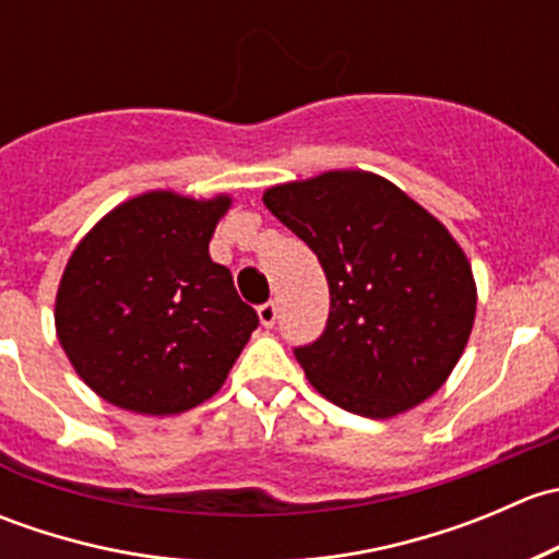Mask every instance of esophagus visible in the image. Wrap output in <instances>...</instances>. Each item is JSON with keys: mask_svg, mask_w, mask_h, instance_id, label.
Returning <instances> with one entry per match:
<instances>
[{"mask_svg": "<svg viewBox=\"0 0 559 559\" xmlns=\"http://www.w3.org/2000/svg\"><path fill=\"white\" fill-rule=\"evenodd\" d=\"M259 321H262L264 326H273L275 321H278V306H275L273 300H267L259 306Z\"/></svg>", "mask_w": 559, "mask_h": 559, "instance_id": "34e87169", "label": "esophagus"}]
</instances>
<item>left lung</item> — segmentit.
Wrapping results in <instances>:
<instances>
[{
	"mask_svg": "<svg viewBox=\"0 0 559 559\" xmlns=\"http://www.w3.org/2000/svg\"><path fill=\"white\" fill-rule=\"evenodd\" d=\"M264 205L319 257L330 284L324 332L295 348L308 381L370 419L441 389L476 316L471 264L449 229L359 170L275 186Z\"/></svg>",
	"mask_w": 559,
	"mask_h": 559,
	"instance_id": "1",
	"label": "left lung"
}]
</instances>
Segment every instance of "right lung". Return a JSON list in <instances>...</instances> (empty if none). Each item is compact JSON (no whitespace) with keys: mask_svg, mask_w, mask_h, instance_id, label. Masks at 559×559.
<instances>
[{"mask_svg":"<svg viewBox=\"0 0 559 559\" xmlns=\"http://www.w3.org/2000/svg\"><path fill=\"white\" fill-rule=\"evenodd\" d=\"M229 197L151 191L123 202L72 251L56 332L72 368L118 408L180 414L227 379L259 316L207 253Z\"/></svg>","mask_w":559,"mask_h":559,"instance_id":"right-lung-1","label":"right lung"}]
</instances>
